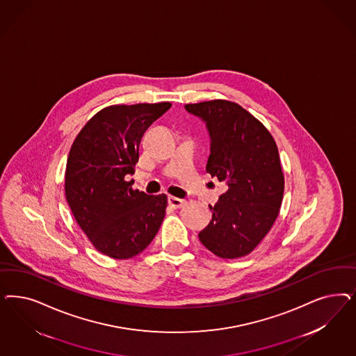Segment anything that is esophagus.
Returning <instances> with one entry per match:
<instances>
[{
	"instance_id": "esophagus-1",
	"label": "esophagus",
	"mask_w": 356,
	"mask_h": 356,
	"mask_svg": "<svg viewBox=\"0 0 356 356\" xmlns=\"http://www.w3.org/2000/svg\"><path fill=\"white\" fill-rule=\"evenodd\" d=\"M168 203L172 208H182L186 204L184 199H179V197H175V196H169L168 197Z\"/></svg>"
}]
</instances>
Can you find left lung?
<instances>
[{"mask_svg":"<svg viewBox=\"0 0 356 356\" xmlns=\"http://www.w3.org/2000/svg\"><path fill=\"white\" fill-rule=\"evenodd\" d=\"M211 138L207 172L228 186L199 240L220 258H240L264 240L279 215L284 177L275 140L240 104L215 99L186 104Z\"/></svg>","mask_w":356,"mask_h":356,"instance_id":"8db88e82","label":"left lung"}]
</instances>
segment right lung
Here are the masks:
<instances>
[{"label": "right lung", "instance_id": "obj_1", "mask_svg": "<svg viewBox=\"0 0 356 356\" xmlns=\"http://www.w3.org/2000/svg\"><path fill=\"white\" fill-rule=\"evenodd\" d=\"M172 104H115L92 116L67 161L65 196L94 248L114 259L147 249L165 218V194L147 195L124 179L135 172L140 141Z\"/></svg>", "mask_w": 356, "mask_h": 356}]
</instances>
